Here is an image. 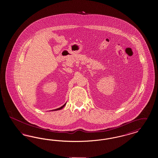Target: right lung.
I'll use <instances>...</instances> for the list:
<instances>
[{"mask_svg":"<svg viewBox=\"0 0 158 158\" xmlns=\"http://www.w3.org/2000/svg\"><path fill=\"white\" fill-rule=\"evenodd\" d=\"M65 105H66V104H65L64 105H63L62 106L60 107V108H57V109H56V110H56H56H61V109H62V108H63V107L65 106Z\"/></svg>","mask_w":158,"mask_h":158,"instance_id":"1","label":"right lung"}]
</instances>
